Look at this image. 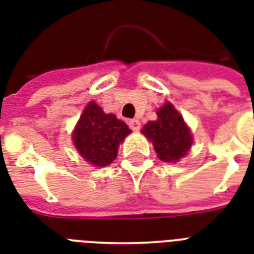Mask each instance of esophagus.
<instances>
[{"label": "esophagus", "mask_w": 254, "mask_h": 254, "mask_svg": "<svg viewBox=\"0 0 254 254\" xmlns=\"http://www.w3.org/2000/svg\"><path fill=\"white\" fill-rule=\"evenodd\" d=\"M128 126L132 131H137V129L140 128V122L137 121V119H131V121L128 122Z\"/></svg>", "instance_id": "1"}]
</instances>
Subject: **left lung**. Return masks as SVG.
I'll use <instances>...</instances> for the list:
<instances>
[{
  "mask_svg": "<svg viewBox=\"0 0 254 254\" xmlns=\"http://www.w3.org/2000/svg\"><path fill=\"white\" fill-rule=\"evenodd\" d=\"M141 132L152 140L155 151L163 162H178L192 145L190 128L170 102L158 111V121L148 122Z\"/></svg>",
  "mask_w": 254,
  "mask_h": 254,
  "instance_id": "left-lung-1",
  "label": "left lung"
}]
</instances>
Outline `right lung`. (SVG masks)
Returning <instances> with one entry per match:
<instances>
[{
	"label": "right lung",
	"mask_w": 254,
	"mask_h": 254,
	"mask_svg": "<svg viewBox=\"0 0 254 254\" xmlns=\"http://www.w3.org/2000/svg\"><path fill=\"white\" fill-rule=\"evenodd\" d=\"M131 129L125 122L91 102L76 125L72 140L84 160L94 166L106 167L115 160L118 147Z\"/></svg>",
	"instance_id": "1"
}]
</instances>
